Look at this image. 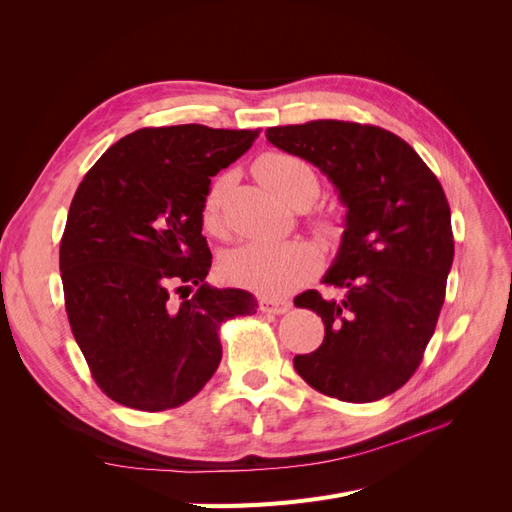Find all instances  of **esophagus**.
<instances>
[{"instance_id":"esophagus-1","label":"esophagus","mask_w":512,"mask_h":512,"mask_svg":"<svg viewBox=\"0 0 512 512\" xmlns=\"http://www.w3.org/2000/svg\"><path fill=\"white\" fill-rule=\"evenodd\" d=\"M260 312H265V314H286L288 309H290V301H286V299H260Z\"/></svg>"}]
</instances>
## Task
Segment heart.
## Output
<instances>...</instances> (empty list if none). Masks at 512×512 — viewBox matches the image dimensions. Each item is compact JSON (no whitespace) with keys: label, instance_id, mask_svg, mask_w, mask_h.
Returning a JSON list of instances; mask_svg holds the SVG:
<instances>
[{"label":"heart","instance_id":"heart-1","mask_svg":"<svg viewBox=\"0 0 512 512\" xmlns=\"http://www.w3.org/2000/svg\"><path fill=\"white\" fill-rule=\"evenodd\" d=\"M256 177L277 198L290 207L312 205L320 194V183L314 168L305 160L290 153L271 151L260 156ZM228 177H215L203 198L200 220L211 232L220 230L222 205L226 196ZM318 230L324 235H335L337 226L329 218L318 220ZM320 267V252L314 243L294 239L282 243H245L224 258V273L230 282L252 290L262 297H284V294L312 280Z\"/></svg>","mask_w":512,"mask_h":512}]
</instances>
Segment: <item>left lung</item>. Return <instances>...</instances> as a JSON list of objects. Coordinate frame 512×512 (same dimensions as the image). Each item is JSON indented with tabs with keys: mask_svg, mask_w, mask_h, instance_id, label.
<instances>
[{
	"mask_svg": "<svg viewBox=\"0 0 512 512\" xmlns=\"http://www.w3.org/2000/svg\"><path fill=\"white\" fill-rule=\"evenodd\" d=\"M267 141L318 166L348 209L322 280L342 297L294 299L324 322L320 348L294 356V369L322 395L378 401L412 378L436 331L455 256L442 185L404 138L369 123L277 126Z\"/></svg>",
	"mask_w": 512,
	"mask_h": 512,
	"instance_id": "1",
	"label": "left lung"
}]
</instances>
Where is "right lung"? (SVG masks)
<instances>
[{"instance_id": "1", "label": "right lung", "mask_w": 512, "mask_h": 512, "mask_svg": "<svg viewBox=\"0 0 512 512\" xmlns=\"http://www.w3.org/2000/svg\"><path fill=\"white\" fill-rule=\"evenodd\" d=\"M256 136L200 123L141 128L76 190L59 245L66 312L91 376L117 404L183 406L222 361V322L256 314L250 292L205 282L211 252L200 220L211 177Z\"/></svg>"}]
</instances>
